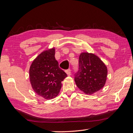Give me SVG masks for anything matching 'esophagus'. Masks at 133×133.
<instances>
[{"label":"esophagus","instance_id":"34e87169","mask_svg":"<svg viewBox=\"0 0 133 133\" xmlns=\"http://www.w3.org/2000/svg\"><path fill=\"white\" fill-rule=\"evenodd\" d=\"M66 73H67V75H68V76H70L71 75V70L70 69H67V70H66Z\"/></svg>","mask_w":133,"mask_h":133}]
</instances>
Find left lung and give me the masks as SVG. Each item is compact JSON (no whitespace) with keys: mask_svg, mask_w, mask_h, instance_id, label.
I'll list each match as a JSON object with an SVG mask.
<instances>
[{"mask_svg":"<svg viewBox=\"0 0 133 133\" xmlns=\"http://www.w3.org/2000/svg\"><path fill=\"white\" fill-rule=\"evenodd\" d=\"M78 67L75 73V81L80 90L85 94H91L104 87L107 69L97 56L91 53H82Z\"/></svg>","mask_w":133,"mask_h":133,"instance_id":"obj_1","label":"left lung"}]
</instances>
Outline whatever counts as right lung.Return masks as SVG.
<instances>
[{"mask_svg":"<svg viewBox=\"0 0 133 133\" xmlns=\"http://www.w3.org/2000/svg\"><path fill=\"white\" fill-rule=\"evenodd\" d=\"M55 49L42 52L31 63L29 70L33 89L38 95L46 99H52L58 95L62 81L67 75L58 67Z\"/></svg>","mask_w":133,"mask_h":133,"instance_id":"add662e5","label":"right lung"}]
</instances>
